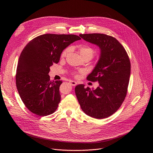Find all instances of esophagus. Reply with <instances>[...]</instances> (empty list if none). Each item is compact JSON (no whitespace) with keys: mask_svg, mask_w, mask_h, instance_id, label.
Masks as SVG:
<instances>
[{"mask_svg":"<svg viewBox=\"0 0 153 153\" xmlns=\"http://www.w3.org/2000/svg\"><path fill=\"white\" fill-rule=\"evenodd\" d=\"M69 83H70L72 86H76V85L77 84V83L76 82L74 81V80H70V81H69Z\"/></svg>","mask_w":153,"mask_h":153,"instance_id":"esophagus-1","label":"esophagus"}]
</instances>
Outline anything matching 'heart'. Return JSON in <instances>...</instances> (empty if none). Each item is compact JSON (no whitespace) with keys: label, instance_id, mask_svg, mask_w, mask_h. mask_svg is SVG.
Segmentation results:
<instances>
[{"label":"heart","instance_id":"obj_1","mask_svg":"<svg viewBox=\"0 0 153 153\" xmlns=\"http://www.w3.org/2000/svg\"><path fill=\"white\" fill-rule=\"evenodd\" d=\"M70 51V48L69 47L65 48L62 52L60 57L62 58L66 57L68 55V54L69 53ZM78 51H79V53L80 56L82 58L88 57L90 59H91L93 57V56H94V54H95L94 50L92 47H91L90 46H88V45H81V46H80L78 48Z\"/></svg>","mask_w":153,"mask_h":153}]
</instances>
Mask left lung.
Here are the masks:
<instances>
[{"label": "left lung", "mask_w": 153, "mask_h": 153, "mask_svg": "<svg viewBox=\"0 0 153 153\" xmlns=\"http://www.w3.org/2000/svg\"><path fill=\"white\" fill-rule=\"evenodd\" d=\"M85 40L100 49V59L86 79L99 82L94 90L78 85L75 93L83 111L95 119H102L116 113L124 101L128 91L131 73L128 55L114 37L104 34H80Z\"/></svg>", "instance_id": "8db88e82"}]
</instances>
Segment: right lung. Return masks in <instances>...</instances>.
I'll use <instances>...</instances> for the list:
<instances>
[{
  "mask_svg": "<svg viewBox=\"0 0 153 153\" xmlns=\"http://www.w3.org/2000/svg\"><path fill=\"white\" fill-rule=\"evenodd\" d=\"M81 38L74 34H45L32 39L22 51L16 70L19 96L28 110L39 116L56 111L60 101L62 80L52 82L50 67L57 63L63 50Z\"/></svg>",
  "mask_w": 153,
  "mask_h": 153,
  "instance_id": "obj_1",
  "label": "right lung"
}]
</instances>
